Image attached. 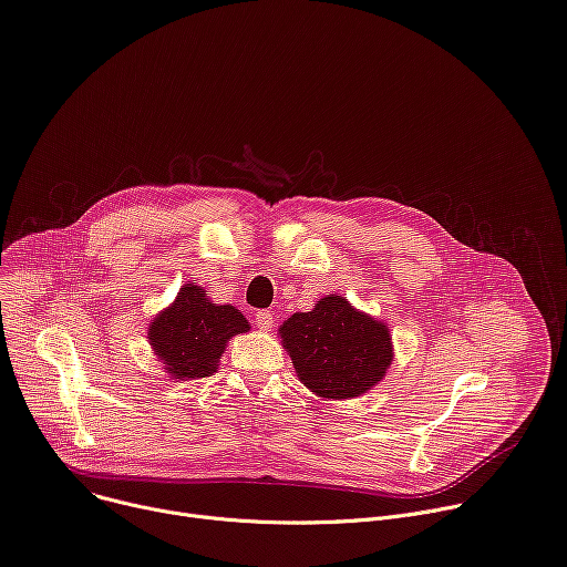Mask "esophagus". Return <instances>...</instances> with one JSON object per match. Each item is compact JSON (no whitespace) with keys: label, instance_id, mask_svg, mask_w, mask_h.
Returning <instances> with one entry per match:
<instances>
[{"label":"esophagus","instance_id":"34e87169","mask_svg":"<svg viewBox=\"0 0 567 567\" xmlns=\"http://www.w3.org/2000/svg\"><path fill=\"white\" fill-rule=\"evenodd\" d=\"M255 320H257V327L261 331H270L275 327V316H272L270 310H259L257 316H255Z\"/></svg>","mask_w":567,"mask_h":567}]
</instances>
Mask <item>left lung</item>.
<instances>
[{"label":"left lung","mask_w":567,"mask_h":567,"mask_svg":"<svg viewBox=\"0 0 567 567\" xmlns=\"http://www.w3.org/2000/svg\"><path fill=\"white\" fill-rule=\"evenodd\" d=\"M297 379L316 396L344 401L379 385L394 360L390 327L342 295L322 297L279 327Z\"/></svg>","instance_id":"1"}]
</instances>
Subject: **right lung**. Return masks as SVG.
<instances>
[{"label":"right lung","mask_w":567,"mask_h":567,"mask_svg":"<svg viewBox=\"0 0 567 567\" xmlns=\"http://www.w3.org/2000/svg\"><path fill=\"white\" fill-rule=\"evenodd\" d=\"M249 329L236 306L214 303L203 286L188 281L151 320L148 342L171 381H196L218 371L227 342Z\"/></svg>","instance_id":"add662e5"}]
</instances>
